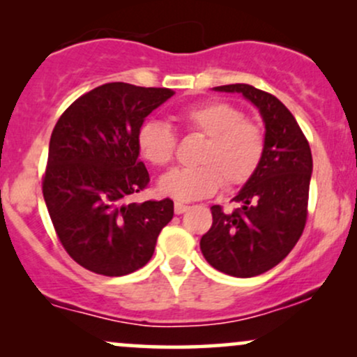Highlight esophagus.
I'll return each mask as SVG.
<instances>
[{
	"instance_id": "34e87169",
	"label": "esophagus",
	"mask_w": 357,
	"mask_h": 357,
	"mask_svg": "<svg viewBox=\"0 0 357 357\" xmlns=\"http://www.w3.org/2000/svg\"><path fill=\"white\" fill-rule=\"evenodd\" d=\"M188 204H183V203H179V202H176L174 203V213L176 215H183V213H186L188 211Z\"/></svg>"
}]
</instances>
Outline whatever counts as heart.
<instances>
[{
	"mask_svg": "<svg viewBox=\"0 0 357 357\" xmlns=\"http://www.w3.org/2000/svg\"><path fill=\"white\" fill-rule=\"evenodd\" d=\"M188 132L204 136L196 154L198 166L178 167L159 181V190L181 202H195L215 195L221 186L247 184L267 153V134L258 122L225 100H208L178 114ZM137 149L149 165L169 166L176 153V134L161 121L142 122L136 134Z\"/></svg>",
	"mask_w": 357,
	"mask_h": 357,
	"instance_id": "1",
	"label": "heart"
}]
</instances>
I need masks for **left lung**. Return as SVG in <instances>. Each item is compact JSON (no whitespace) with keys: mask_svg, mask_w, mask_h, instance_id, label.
<instances>
[{"mask_svg":"<svg viewBox=\"0 0 357 357\" xmlns=\"http://www.w3.org/2000/svg\"><path fill=\"white\" fill-rule=\"evenodd\" d=\"M216 90L240 92L257 105L267 129V153L257 174L233 198L238 208L211 206L213 225L199 247L220 272L255 277L280 264L304 231L312 154L296 117L275 96L248 84Z\"/></svg>","mask_w":357,"mask_h":357,"instance_id":"left-lung-1","label":"left lung"}]
</instances>
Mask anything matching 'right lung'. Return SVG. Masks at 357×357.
<instances>
[{"instance_id":"obj_1","label":"right lung","mask_w":357,"mask_h":357,"mask_svg":"<svg viewBox=\"0 0 357 357\" xmlns=\"http://www.w3.org/2000/svg\"><path fill=\"white\" fill-rule=\"evenodd\" d=\"M174 90L110 82L79 97L56 121L42 191L61 247L93 273L121 277L153 257L173 199L134 203L149 173L137 129Z\"/></svg>"}]
</instances>
